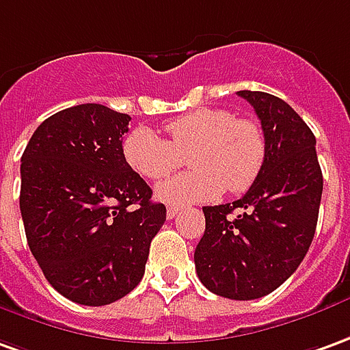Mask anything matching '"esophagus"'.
Masks as SVG:
<instances>
[{
    "label": "esophagus",
    "instance_id": "obj_1",
    "mask_svg": "<svg viewBox=\"0 0 350 350\" xmlns=\"http://www.w3.org/2000/svg\"><path fill=\"white\" fill-rule=\"evenodd\" d=\"M179 213H180L179 207L170 206V207H167V213H165V215H167V219H175V217L179 215Z\"/></svg>",
    "mask_w": 350,
    "mask_h": 350
}]
</instances>
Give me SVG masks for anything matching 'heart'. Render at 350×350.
Here are the masks:
<instances>
[{
	"mask_svg": "<svg viewBox=\"0 0 350 350\" xmlns=\"http://www.w3.org/2000/svg\"><path fill=\"white\" fill-rule=\"evenodd\" d=\"M170 141L146 127L133 129L124 141L127 165L144 179L167 177L187 158L192 171L156 187V198L187 206L217 198L223 190L244 192L259 177L267 158L261 125L240 120L221 108H202L165 125Z\"/></svg>",
	"mask_w": 350,
	"mask_h": 350,
	"instance_id": "1",
	"label": "heart"
}]
</instances>
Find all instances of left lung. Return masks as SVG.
Returning a JSON list of instances; mask_svg holds the SVG:
<instances>
[{
    "instance_id": "left-lung-1",
    "label": "left lung",
    "mask_w": 350,
    "mask_h": 350,
    "mask_svg": "<svg viewBox=\"0 0 350 350\" xmlns=\"http://www.w3.org/2000/svg\"><path fill=\"white\" fill-rule=\"evenodd\" d=\"M238 95L261 120L267 158L242 198L204 207L206 232L194 262L207 290L226 299L250 301L282 286L305 259L317 230L324 180L317 139L286 100L262 91Z\"/></svg>"
}]
</instances>
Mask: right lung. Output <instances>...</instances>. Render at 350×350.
Segmentation results:
<instances>
[{
    "label": "right lung",
    "instance_id": "obj_1",
    "mask_svg": "<svg viewBox=\"0 0 350 350\" xmlns=\"http://www.w3.org/2000/svg\"><path fill=\"white\" fill-rule=\"evenodd\" d=\"M131 118L78 105L47 118L26 144L21 213L30 252L66 299L100 307L141 282L165 206L124 158Z\"/></svg>",
    "mask_w": 350,
    "mask_h": 350
}]
</instances>
